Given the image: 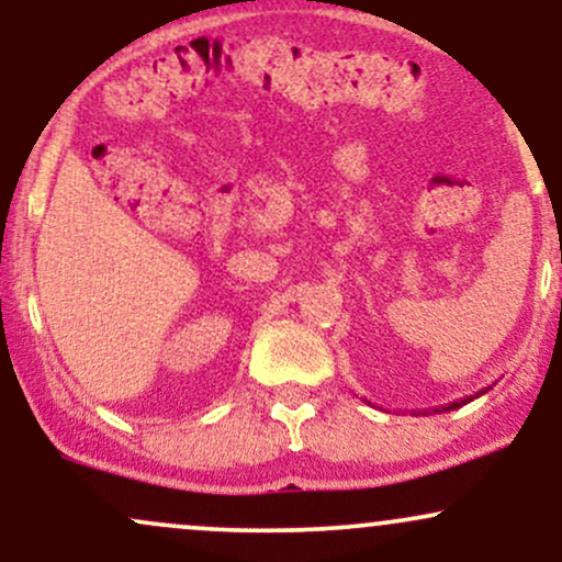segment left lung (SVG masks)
<instances>
[{
  "instance_id": "left-lung-1",
  "label": "left lung",
  "mask_w": 562,
  "mask_h": 562,
  "mask_svg": "<svg viewBox=\"0 0 562 562\" xmlns=\"http://www.w3.org/2000/svg\"><path fill=\"white\" fill-rule=\"evenodd\" d=\"M468 402H473V396H470V398H462V402H451L449 406H443V412H449V409H457V406H462V404H468Z\"/></svg>"
}]
</instances>
